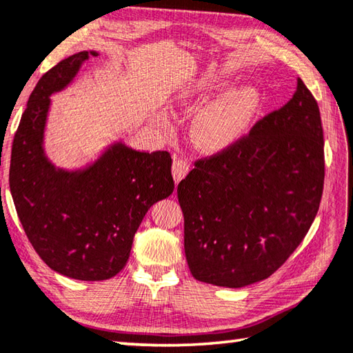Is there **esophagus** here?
<instances>
[{
	"instance_id": "1",
	"label": "esophagus",
	"mask_w": 353,
	"mask_h": 353,
	"mask_svg": "<svg viewBox=\"0 0 353 353\" xmlns=\"http://www.w3.org/2000/svg\"><path fill=\"white\" fill-rule=\"evenodd\" d=\"M171 172H172V177H174V182L179 183L190 172V163L183 161V159H177V161L172 162Z\"/></svg>"
}]
</instances>
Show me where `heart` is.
<instances>
[{
    "mask_svg": "<svg viewBox=\"0 0 353 353\" xmlns=\"http://www.w3.org/2000/svg\"><path fill=\"white\" fill-rule=\"evenodd\" d=\"M208 92V87H203ZM263 105V96L255 85L240 87L200 112L191 125L196 147L206 153H219L240 141Z\"/></svg>",
    "mask_w": 353,
    "mask_h": 353,
    "instance_id": "heart-1",
    "label": "heart"
}]
</instances>
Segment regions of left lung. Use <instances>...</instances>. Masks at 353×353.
<instances>
[{
	"label": "left lung",
	"instance_id": "1",
	"mask_svg": "<svg viewBox=\"0 0 353 353\" xmlns=\"http://www.w3.org/2000/svg\"><path fill=\"white\" fill-rule=\"evenodd\" d=\"M323 147L319 103L299 78L292 99L250 134L197 161L177 186L192 277L243 288L277 271L319 211Z\"/></svg>",
	"mask_w": 353,
	"mask_h": 353
}]
</instances>
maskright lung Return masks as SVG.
<instances>
[{
  "label": "right lung",
  "mask_w": 353,
  "mask_h": 353,
  "mask_svg": "<svg viewBox=\"0 0 353 353\" xmlns=\"http://www.w3.org/2000/svg\"><path fill=\"white\" fill-rule=\"evenodd\" d=\"M90 57L62 59L38 81L13 137L9 183L27 239L44 263L65 277L101 281L127 265L147 211L174 190L168 151L143 153L114 142L85 168L48 161L44 131L50 96L64 90Z\"/></svg>",
  "instance_id": "obj_1"
}]
</instances>
